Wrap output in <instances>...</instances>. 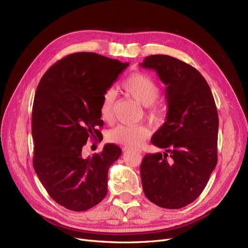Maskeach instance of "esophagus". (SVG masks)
<instances>
[{
    "mask_svg": "<svg viewBox=\"0 0 248 248\" xmlns=\"http://www.w3.org/2000/svg\"><path fill=\"white\" fill-rule=\"evenodd\" d=\"M123 150H124V151H129L130 148H128V147H124ZM136 152H137V153H140V154H141V151H140V150H136Z\"/></svg>",
    "mask_w": 248,
    "mask_h": 248,
    "instance_id": "obj_1",
    "label": "esophagus"
}]
</instances>
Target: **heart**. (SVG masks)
Masks as SVG:
<instances>
[{"mask_svg": "<svg viewBox=\"0 0 248 248\" xmlns=\"http://www.w3.org/2000/svg\"><path fill=\"white\" fill-rule=\"evenodd\" d=\"M121 90L138 104L145 107V115L153 124H162L165 121L166 106L155 102L160 93V86L150 75L141 72L130 74L122 81ZM114 103L115 93L112 90L106 91L102 95L100 106L103 120L107 122L113 120ZM150 134V129L142 125H119L108 131V140L126 147L136 148L140 147L145 142Z\"/></svg>", "mask_w": 248, "mask_h": 248, "instance_id": "b5f03b06", "label": "heart"}]
</instances>
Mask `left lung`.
I'll return each instance as SVG.
<instances>
[{
	"mask_svg": "<svg viewBox=\"0 0 248 248\" xmlns=\"http://www.w3.org/2000/svg\"><path fill=\"white\" fill-rule=\"evenodd\" d=\"M140 66L167 85L168 106L165 123L152 137L165 152L145 155L140 166L143 192L164 209H181L201 195L217 165V107L192 66L167 55L148 56Z\"/></svg>",
	"mask_w": 248,
	"mask_h": 248,
	"instance_id": "obj_1",
	"label": "left lung"
}]
</instances>
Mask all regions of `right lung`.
I'll list each match as a JSON object with an SVG mask.
<instances>
[{
	"label": "right lung",
	"mask_w": 248,
	"mask_h": 248,
	"mask_svg": "<svg viewBox=\"0 0 248 248\" xmlns=\"http://www.w3.org/2000/svg\"><path fill=\"white\" fill-rule=\"evenodd\" d=\"M129 63L75 53L55 63L36 88L32 107L33 168L49 196L74 212L87 211L108 192V171L122 151L105 144L83 157L88 138L103 140L102 95Z\"/></svg>",
	"instance_id": "add662e5"
}]
</instances>
